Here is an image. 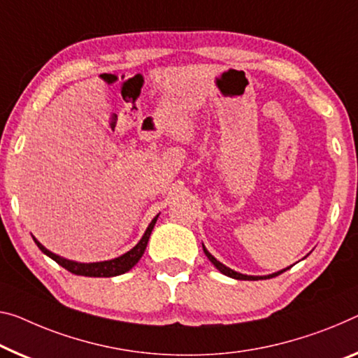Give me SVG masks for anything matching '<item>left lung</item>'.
<instances>
[{"label":"left lung","instance_id":"obj_1","mask_svg":"<svg viewBox=\"0 0 358 358\" xmlns=\"http://www.w3.org/2000/svg\"><path fill=\"white\" fill-rule=\"evenodd\" d=\"M203 251H205V255L208 256V259H210V261L214 264V267H216L219 272L224 273V275H227V277H230V278H235V280H266V278L277 277V275L283 273L285 271H288V268H289V267H287V268H283V271H280V272H275V273H271V275H266V277H255V275H245V273L235 272V271H232V268L225 267L222 262H219V261L216 259V257H214V256L211 255V252L205 248V245H203Z\"/></svg>","mask_w":358,"mask_h":358}]
</instances>
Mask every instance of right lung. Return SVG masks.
<instances>
[{
    "instance_id": "right-lung-1",
    "label": "right lung",
    "mask_w": 358,
    "mask_h": 358,
    "mask_svg": "<svg viewBox=\"0 0 358 358\" xmlns=\"http://www.w3.org/2000/svg\"><path fill=\"white\" fill-rule=\"evenodd\" d=\"M158 219V214L155 217L152 219V222L148 224V227L145 230V234L142 235V238L139 243H137L133 250H129L128 252H124V255L115 257V259H110V261H102V262H76V261H70V259H65L62 256H57L54 255L52 251L46 250L45 246H43L40 241H38L35 236H33V240H35V243L38 248H40L43 252H45L46 256L51 257V259L56 261L59 266H62L64 268H67L69 272L75 273V275H83V277H117V275H122L124 272H128L133 268L139 259L144 255V251L147 248V243H148V238H150V234L153 227H155V222Z\"/></svg>"
}]
</instances>
